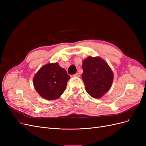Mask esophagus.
<instances>
[{
    "instance_id": "34e87169",
    "label": "esophagus",
    "mask_w": 146,
    "mask_h": 146,
    "mask_svg": "<svg viewBox=\"0 0 146 146\" xmlns=\"http://www.w3.org/2000/svg\"><path fill=\"white\" fill-rule=\"evenodd\" d=\"M73 76L76 77H80V74H79V73H76V74H74Z\"/></svg>"
}]
</instances>
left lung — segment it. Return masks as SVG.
Returning a JSON list of instances; mask_svg holds the SVG:
<instances>
[{"label": "left lung", "mask_w": 146, "mask_h": 146, "mask_svg": "<svg viewBox=\"0 0 146 146\" xmlns=\"http://www.w3.org/2000/svg\"><path fill=\"white\" fill-rule=\"evenodd\" d=\"M82 77L86 91L93 98H100L111 88L113 74L108 64L99 57L83 60Z\"/></svg>", "instance_id": "obj_1"}]
</instances>
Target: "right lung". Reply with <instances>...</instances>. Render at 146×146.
I'll return each mask as SVG.
<instances>
[{"label":"right lung","mask_w":146,"mask_h":146,"mask_svg":"<svg viewBox=\"0 0 146 146\" xmlns=\"http://www.w3.org/2000/svg\"><path fill=\"white\" fill-rule=\"evenodd\" d=\"M70 78L66 70L59 64L49 63L39 69L33 78L35 90L46 100L59 98L64 91Z\"/></svg>","instance_id":"add662e5"}]
</instances>
